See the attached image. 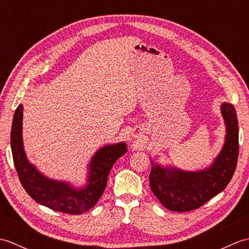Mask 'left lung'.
Instances as JSON below:
<instances>
[{
	"instance_id": "8db88e82",
	"label": "left lung",
	"mask_w": 249,
	"mask_h": 249,
	"mask_svg": "<svg viewBox=\"0 0 249 249\" xmlns=\"http://www.w3.org/2000/svg\"><path fill=\"white\" fill-rule=\"evenodd\" d=\"M220 110L227 134L223 149L210 167L184 171L172 166H160L151 160L150 187L166 209L174 212L198 209L223 192L233 177L239 156V123L231 104H221Z\"/></svg>"
}]
</instances>
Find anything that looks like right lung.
Returning a JSON list of instances; mask_svg holds the SVG:
<instances>
[{
	"label": "right lung",
	"instance_id": "1",
	"mask_svg": "<svg viewBox=\"0 0 249 249\" xmlns=\"http://www.w3.org/2000/svg\"><path fill=\"white\" fill-rule=\"evenodd\" d=\"M22 119L23 107L19 105L14 114L10 145L16 170L25 192L36 202L57 212L79 215L92 209L107 186L111 168L127 152L125 142L100 147L89 163L87 185L75 187L68 182L47 178L28 160L22 141Z\"/></svg>",
	"mask_w": 249,
	"mask_h": 249
}]
</instances>
